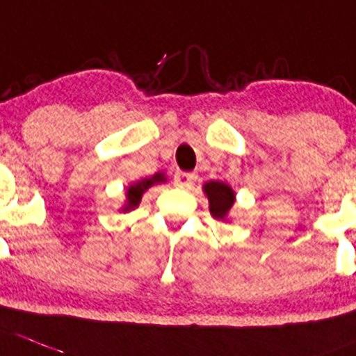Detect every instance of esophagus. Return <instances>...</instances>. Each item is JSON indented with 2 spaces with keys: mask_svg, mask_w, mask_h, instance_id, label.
Masks as SVG:
<instances>
[{
  "mask_svg": "<svg viewBox=\"0 0 356 356\" xmlns=\"http://www.w3.org/2000/svg\"><path fill=\"white\" fill-rule=\"evenodd\" d=\"M195 181H197V174H191V172H177L174 177L175 186L182 189L193 188Z\"/></svg>",
  "mask_w": 356,
  "mask_h": 356,
  "instance_id": "obj_1",
  "label": "esophagus"
}]
</instances>
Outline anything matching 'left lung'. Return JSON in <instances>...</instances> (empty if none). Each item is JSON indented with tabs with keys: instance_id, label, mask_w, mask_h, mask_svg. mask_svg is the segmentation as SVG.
<instances>
[{
	"instance_id": "1",
	"label": "left lung",
	"mask_w": 356,
	"mask_h": 356,
	"mask_svg": "<svg viewBox=\"0 0 356 356\" xmlns=\"http://www.w3.org/2000/svg\"><path fill=\"white\" fill-rule=\"evenodd\" d=\"M204 191L209 197V207H211L212 218H227L228 211H230L235 200V195L230 186H227L225 182L211 181L204 186Z\"/></svg>"
}]
</instances>
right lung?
<instances>
[{
    "mask_svg": "<svg viewBox=\"0 0 356 356\" xmlns=\"http://www.w3.org/2000/svg\"><path fill=\"white\" fill-rule=\"evenodd\" d=\"M163 181H165V177H163V175H159V174H156L154 177L144 179V181L137 182V184L129 186V188H128V204H126L124 211H129V209L137 207L138 202H140V198H142V193H144L145 189L151 188L154 182H163Z\"/></svg>",
    "mask_w": 356,
    "mask_h": 356,
    "instance_id": "right-lung-1",
    "label": "right lung"
}]
</instances>
